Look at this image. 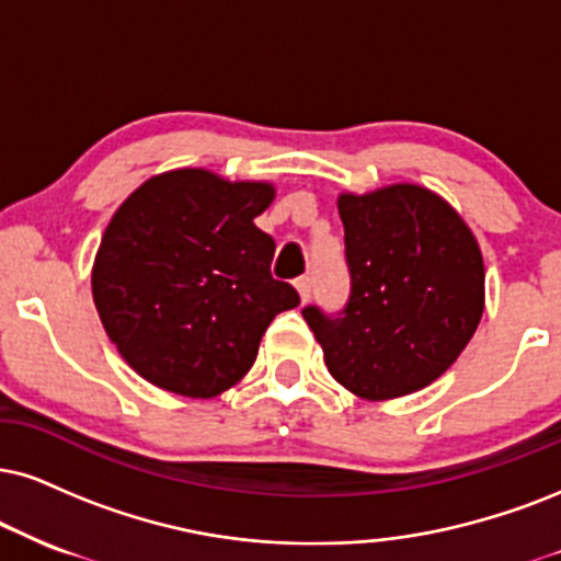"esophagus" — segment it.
Returning <instances> with one entry per match:
<instances>
[{
  "instance_id": "34e87169",
  "label": "esophagus",
  "mask_w": 561,
  "mask_h": 561,
  "mask_svg": "<svg viewBox=\"0 0 561 561\" xmlns=\"http://www.w3.org/2000/svg\"><path fill=\"white\" fill-rule=\"evenodd\" d=\"M296 291H299V299L301 301H309V294H312V280L307 278V275H301V278H296Z\"/></svg>"
}]
</instances>
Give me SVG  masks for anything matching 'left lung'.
<instances>
[{
    "label": "left lung",
    "instance_id": "obj_1",
    "mask_svg": "<svg viewBox=\"0 0 561 561\" xmlns=\"http://www.w3.org/2000/svg\"><path fill=\"white\" fill-rule=\"evenodd\" d=\"M351 296L304 320L328 371L362 400L411 396L445 375L483 314L479 241L447 199L419 184L337 197Z\"/></svg>",
    "mask_w": 561,
    "mask_h": 561
}]
</instances>
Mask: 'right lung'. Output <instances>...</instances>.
<instances>
[{
    "instance_id": "obj_1",
    "label": "right lung",
    "mask_w": 561,
    "mask_h": 561,
    "mask_svg": "<svg viewBox=\"0 0 561 561\" xmlns=\"http://www.w3.org/2000/svg\"><path fill=\"white\" fill-rule=\"evenodd\" d=\"M270 182L207 169L150 176L119 205L95 252L103 330L142 379L184 398H216L252 369L275 314L299 294L270 275L275 241L254 226Z\"/></svg>"
}]
</instances>
